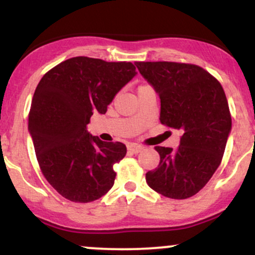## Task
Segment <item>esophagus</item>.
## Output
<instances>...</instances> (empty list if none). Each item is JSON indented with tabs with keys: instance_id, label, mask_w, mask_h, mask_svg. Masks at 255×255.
<instances>
[{
	"instance_id": "34e87169",
	"label": "esophagus",
	"mask_w": 255,
	"mask_h": 255,
	"mask_svg": "<svg viewBox=\"0 0 255 255\" xmlns=\"http://www.w3.org/2000/svg\"><path fill=\"white\" fill-rule=\"evenodd\" d=\"M142 150H144V147H142L141 145H137V144L128 145V151H129L130 153H139V152H141Z\"/></svg>"
}]
</instances>
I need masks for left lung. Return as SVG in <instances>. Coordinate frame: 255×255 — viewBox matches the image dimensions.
Wrapping results in <instances>:
<instances>
[{"label":"left lung","mask_w":255,"mask_h":255,"mask_svg":"<svg viewBox=\"0 0 255 255\" xmlns=\"http://www.w3.org/2000/svg\"><path fill=\"white\" fill-rule=\"evenodd\" d=\"M160 99V124L181 130L176 150L156 146L158 168L146 182L166 198L187 199L210 181L221 164L231 116L222 85L201 67L177 62H136Z\"/></svg>","instance_id":"left-lung-1"}]
</instances>
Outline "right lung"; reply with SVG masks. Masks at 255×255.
Returning <instances> with one entry per match:
<instances>
[{
	"mask_svg": "<svg viewBox=\"0 0 255 255\" xmlns=\"http://www.w3.org/2000/svg\"><path fill=\"white\" fill-rule=\"evenodd\" d=\"M136 75L130 62L78 56L40 79L28 114L38 164L63 198L90 203L114 186V164L127 153L122 142H105L87 131L93 113H107L116 93Z\"/></svg>",
	"mask_w": 255,
	"mask_h": 255,
	"instance_id": "obj_1",
	"label": "right lung"
}]
</instances>
